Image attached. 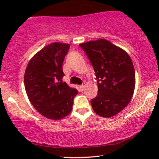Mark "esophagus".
I'll use <instances>...</instances> for the list:
<instances>
[{
  "instance_id": "34e87169",
  "label": "esophagus",
  "mask_w": 159,
  "mask_h": 159,
  "mask_svg": "<svg viewBox=\"0 0 159 159\" xmlns=\"http://www.w3.org/2000/svg\"><path fill=\"white\" fill-rule=\"evenodd\" d=\"M85 87H86V84H85V83H84V84H82V85H81V86H80V89H81V90H82V91H83L84 90Z\"/></svg>"
}]
</instances>
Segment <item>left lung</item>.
Returning <instances> with one entry per match:
<instances>
[{
    "label": "left lung",
    "instance_id": "1",
    "mask_svg": "<svg viewBox=\"0 0 159 159\" xmlns=\"http://www.w3.org/2000/svg\"><path fill=\"white\" fill-rule=\"evenodd\" d=\"M80 47L93 66L98 94L90 101L96 114L111 117L130 102L135 87V72L126 52L108 40L99 39Z\"/></svg>",
    "mask_w": 159,
    "mask_h": 159
}]
</instances>
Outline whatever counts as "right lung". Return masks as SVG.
<instances>
[{
	"mask_svg": "<svg viewBox=\"0 0 159 159\" xmlns=\"http://www.w3.org/2000/svg\"><path fill=\"white\" fill-rule=\"evenodd\" d=\"M69 47L66 43H51L33 57L25 70V87L30 103L50 120L69 115L78 94L76 89L62 81L63 63Z\"/></svg>",
	"mask_w": 159,
	"mask_h": 159,
	"instance_id": "right-lung-1",
	"label": "right lung"
}]
</instances>
